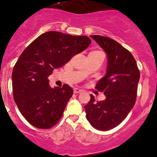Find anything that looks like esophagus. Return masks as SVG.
Instances as JSON below:
<instances>
[{
  "label": "esophagus",
  "instance_id": "34e87169",
  "mask_svg": "<svg viewBox=\"0 0 157 157\" xmlns=\"http://www.w3.org/2000/svg\"><path fill=\"white\" fill-rule=\"evenodd\" d=\"M83 92V90H80L79 88H74V93H80V92Z\"/></svg>",
  "mask_w": 157,
  "mask_h": 157
}]
</instances>
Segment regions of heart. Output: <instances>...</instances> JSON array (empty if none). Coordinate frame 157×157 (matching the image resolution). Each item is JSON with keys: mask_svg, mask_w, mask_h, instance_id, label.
Returning a JSON list of instances; mask_svg holds the SVG:
<instances>
[{"mask_svg": "<svg viewBox=\"0 0 157 157\" xmlns=\"http://www.w3.org/2000/svg\"><path fill=\"white\" fill-rule=\"evenodd\" d=\"M92 53H95V54H102V55H104V53L102 52H101V51H92Z\"/></svg>", "mask_w": 157, "mask_h": 157, "instance_id": "obj_1", "label": "heart"}]
</instances>
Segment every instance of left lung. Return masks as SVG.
I'll return each mask as SVG.
<instances>
[{
    "label": "left lung",
    "mask_w": 157,
    "mask_h": 157,
    "mask_svg": "<svg viewBox=\"0 0 157 157\" xmlns=\"http://www.w3.org/2000/svg\"><path fill=\"white\" fill-rule=\"evenodd\" d=\"M90 37L108 56L106 74L95 86L106 99L95 101L90 95L91 99L84 108L94 128L108 131L120 124L134 107L140 71L131 52L116 40L100 35Z\"/></svg>",
    "instance_id": "obj_1"
}]
</instances>
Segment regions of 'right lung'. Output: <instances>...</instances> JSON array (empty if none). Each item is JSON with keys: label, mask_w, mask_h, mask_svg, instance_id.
<instances>
[{"label": "right lung", "mask_w": 157, "mask_h": 157, "mask_svg": "<svg viewBox=\"0 0 157 157\" xmlns=\"http://www.w3.org/2000/svg\"><path fill=\"white\" fill-rule=\"evenodd\" d=\"M90 44L86 36L51 31L40 35L23 51L13 70V98L30 124L47 129L62 118L73 90L67 84L52 88L48 77Z\"/></svg>", "instance_id": "obj_1"}]
</instances>
